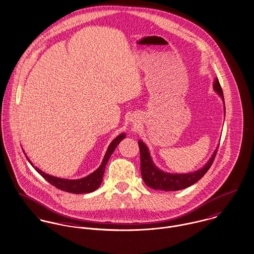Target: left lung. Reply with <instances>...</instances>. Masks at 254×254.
I'll list each match as a JSON object with an SVG mask.
<instances>
[{"mask_svg":"<svg viewBox=\"0 0 254 254\" xmlns=\"http://www.w3.org/2000/svg\"><path fill=\"white\" fill-rule=\"evenodd\" d=\"M213 89L221 97L223 101L224 114H225V102H224L223 91L217 78L213 82ZM138 145L140 149L141 174L145 184L154 190H162V191H178V190L188 188L193 184H195L211 167L218 150V146H217L212 156L208 160V162L202 168L197 169L196 171L189 172V173H170L159 169L154 164L151 158L149 149L143 141L139 139Z\"/></svg>","mask_w":254,"mask_h":254,"instance_id":"left-lung-1","label":"left lung"}]
</instances>
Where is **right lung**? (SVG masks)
<instances>
[{"instance_id":"right-lung-1","label":"right lung","mask_w":254,"mask_h":254,"mask_svg":"<svg viewBox=\"0 0 254 254\" xmlns=\"http://www.w3.org/2000/svg\"><path fill=\"white\" fill-rule=\"evenodd\" d=\"M125 137H126L125 133H121L120 135H118L108 146L106 154H105L99 168L95 171H93L92 173L88 174L87 176H85L84 178H81V179H73V180L72 179H64V178H59V177L47 174L44 171H42L41 169H38L37 167H34L33 164L31 163V161L29 160L28 157H26V158H27L29 163L33 166L34 169L38 171L39 174H41L48 182H50L52 185L56 186L58 189L68 192V193H73V194L91 193V192L95 191L100 186L102 179H103V174L105 171L106 164L108 163V160L110 159L111 155L113 154L116 147Z\"/></svg>"}]
</instances>
